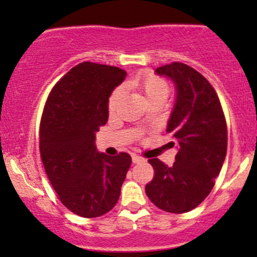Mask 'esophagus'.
<instances>
[{"mask_svg":"<svg viewBox=\"0 0 257 257\" xmlns=\"http://www.w3.org/2000/svg\"><path fill=\"white\" fill-rule=\"evenodd\" d=\"M143 161H145V159H143L142 157L137 156V154H132V162H134V163H141Z\"/></svg>","mask_w":257,"mask_h":257,"instance_id":"1","label":"esophagus"}]
</instances>
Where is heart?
I'll use <instances>...</instances> for the list:
<instances>
[{"mask_svg": "<svg viewBox=\"0 0 257 257\" xmlns=\"http://www.w3.org/2000/svg\"><path fill=\"white\" fill-rule=\"evenodd\" d=\"M126 87L142 92L148 100V103L164 101L168 94H169V87H168L167 82L161 77L148 72L141 73L135 78H132L131 81L126 83ZM122 95L123 93L120 88L115 89L112 94L110 95L109 101H107V109H109L110 114H114L116 111L121 103Z\"/></svg>", "mask_w": 257, "mask_h": 257, "instance_id": "heart-1", "label": "heart"}]
</instances>
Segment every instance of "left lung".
I'll use <instances>...</instances> for the list:
<instances>
[{
    "instance_id": "obj_1",
    "label": "left lung",
    "mask_w": 257,
    "mask_h": 257,
    "mask_svg": "<svg viewBox=\"0 0 257 257\" xmlns=\"http://www.w3.org/2000/svg\"><path fill=\"white\" fill-rule=\"evenodd\" d=\"M156 74L175 85L167 132L178 142V153L172 167L157 158L148 161L154 178L146 194L163 211L185 213L213 189L227 154V125L217 93L202 74L181 62L158 67Z\"/></svg>"
}]
</instances>
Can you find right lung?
Segmentation results:
<instances>
[{
	"label": "right lung",
	"instance_id": "obj_1",
	"mask_svg": "<svg viewBox=\"0 0 257 257\" xmlns=\"http://www.w3.org/2000/svg\"><path fill=\"white\" fill-rule=\"evenodd\" d=\"M125 71L82 62L51 90L40 123V154L61 202L73 213L95 218L116 205L131 165L127 153L96 150L95 134L109 117L107 101Z\"/></svg>",
	"mask_w": 257,
	"mask_h": 257
}]
</instances>
